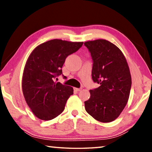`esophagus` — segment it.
Listing matches in <instances>:
<instances>
[{"label":"esophagus","instance_id":"34e87169","mask_svg":"<svg viewBox=\"0 0 152 152\" xmlns=\"http://www.w3.org/2000/svg\"><path fill=\"white\" fill-rule=\"evenodd\" d=\"M82 88H74V90H75V91H82Z\"/></svg>","mask_w":152,"mask_h":152}]
</instances>
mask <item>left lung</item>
Here are the masks:
<instances>
[{
    "mask_svg": "<svg viewBox=\"0 0 152 152\" xmlns=\"http://www.w3.org/2000/svg\"><path fill=\"white\" fill-rule=\"evenodd\" d=\"M93 60L92 78L101 84L90 90L84 102L90 115L102 123L113 121L124 109L129 97L132 76L125 56L115 44L105 39L84 42Z\"/></svg>",
    "mask_w": 152,
    "mask_h": 152,
    "instance_id": "1",
    "label": "left lung"
}]
</instances>
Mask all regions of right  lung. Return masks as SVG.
<instances>
[{"label": "right lung", "mask_w": 152, "mask_h": 152, "mask_svg": "<svg viewBox=\"0 0 152 152\" xmlns=\"http://www.w3.org/2000/svg\"><path fill=\"white\" fill-rule=\"evenodd\" d=\"M82 44L56 39L39 45L31 53L23 74L22 91L27 105L38 119L51 120L63 112L74 90L53 80L62 74L66 58Z\"/></svg>", "instance_id": "obj_1"}]
</instances>
